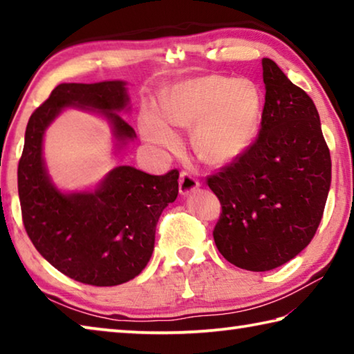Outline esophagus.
<instances>
[{
    "label": "esophagus",
    "instance_id": "34e87169",
    "mask_svg": "<svg viewBox=\"0 0 354 354\" xmlns=\"http://www.w3.org/2000/svg\"><path fill=\"white\" fill-rule=\"evenodd\" d=\"M200 185V181L196 179L192 173L183 170L181 176H179V192L183 195H187L190 192H194Z\"/></svg>",
    "mask_w": 354,
    "mask_h": 354
}]
</instances>
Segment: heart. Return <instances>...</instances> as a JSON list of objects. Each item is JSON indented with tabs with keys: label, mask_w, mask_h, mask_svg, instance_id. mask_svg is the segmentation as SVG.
Here are the masks:
<instances>
[{
	"label": "heart",
	"mask_w": 354,
	"mask_h": 354,
	"mask_svg": "<svg viewBox=\"0 0 354 354\" xmlns=\"http://www.w3.org/2000/svg\"><path fill=\"white\" fill-rule=\"evenodd\" d=\"M261 93L251 81L205 76L173 87L160 107H149L142 120L148 142L175 147L171 124L194 128V145L203 159L226 164L247 151L261 122Z\"/></svg>",
	"instance_id": "obj_1"
}]
</instances>
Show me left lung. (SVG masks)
Wrapping results in <instances>:
<instances>
[{
    "label": "left lung",
    "instance_id": "obj_1",
    "mask_svg": "<svg viewBox=\"0 0 354 354\" xmlns=\"http://www.w3.org/2000/svg\"><path fill=\"white\" fill-rule=\"evenodd\" d=\"M266 103L247 151L209 175L220 200L214 241L221 256L250 272L283 266L320 225L331 184V156L309 95L272 59H262Z\"/></svg>",
    "mask_w": 354,
    "mask_h": 354
}]
</instances>
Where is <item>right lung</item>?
I'll return each instance as SVG.
<instances>
[{
	"mask_svg": "<svg viewBox=\"0 0 354 354\" xmlns=\"http://www.w3.org/2000/svg\"><path fill=\"white\" fill-rule=\"evenodd\" d=\"M127 104L122 81L59 84L26 127L19 162L23 225L35 250L82 284H123L145 268L160 214L178 196L179 171L156 176L120 165L92 194L64 195L46 176L41 139L53 118L68 106L100 111L120 140L134 139L136 131L117 112Z\"/></svg>",
	"mask_w": 354,
	"mask_h": 354,
	"instance_id": "obj_1",
	"label": "right lung"
}]
</instances>
